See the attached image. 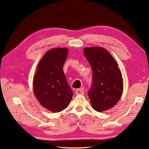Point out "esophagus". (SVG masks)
<instances>
[{
  "mask_svg": "<svg viewBox=\"0 0 149 149\" xmlns=\"http://www.w3.org/2000/svg\"><path fill=\"white\" fill-rule=\"evenodd\" d=\"M75 94H76V95H84V91L82 90V89H78L75 91Z\"/></svg>",
  "mask_w": 149,
  "mask_h": 149,
  "instance_id": "obj_1",
  "label": "esophagus"
}]
</instances>
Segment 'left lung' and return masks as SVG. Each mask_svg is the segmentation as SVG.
Returning <instances> with one entry per match:
<instances>
[{
	"label": "left lung",
	"mask_w": 149,
	"mask_h": 149,
	"mask_svg": "<svg viewBox=\"0 0 149 149\" xmlns=\"http://www.w3.org/2000/svg\"><path fill=\"white\" fill-rule=\"evenodd\" d=\"M93 75L88 91L92 107L98 112L113 107L121 98L123 81L117 63L105 49L92 47L84 49Z\"/></svg>",
	"instance_id": "1"
}]
</instances>
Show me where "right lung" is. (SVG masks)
Returning a JSON list of instances; mask_svg holds the SVG:
<instances>
[{"label": "right lung", "mask_w": 149, "mask_h": 149, "mask_svg": "<svg viewBox=\"0 0 149 149\" xmlns=\"http://www.w3.org/2000/svg\"><path fill=\"white\" fill-rule=\"evenodd\" d=\"M68 51L55 48L44 56L37 67L34 78V92L40 103L52 112H60L68 107L72 99L63 66Z\"/></svg>", "instance_id": "obj_1"}]
</instances>
